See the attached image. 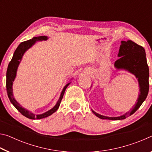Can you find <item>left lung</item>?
<instances>
[{
    "label": "left lung",
    "instance_id": "left-lung-1",
    "mask_svg": "<svg viewBox=\"0 0 152 152\" xmlns=\"http://www.w3.org/2000/svg\"><path fill=\"white\" fill-rule=\"evenodd\" d=\"M119 58L115 61L117 68H123L134 74L138 78L140 93L137 103L130 112L117 117L102 116L92 110V113L101 119L121 120L133 115L145 101L149 91V67L146 60L145 51L142 46L139 45L132 40L122 41L118 54Z\"/></svg>",
    "mask_w": 152,
    "mask_h": 152
}]
</instances>
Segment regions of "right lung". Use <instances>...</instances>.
Wrapping results in <instances>:
<instances>
[{
  "mask_svg": "<svg viewBox=\"0 0 152 152\" xmlns=\"http://www.w3.org/2000/svg\"><path fill=\"white\" fill-rule=\"evenodd\" d=\"M47 39L48 37H45V36H40V37H33L32 39H29V40L25 41V42L20 43L19 45V46L17 47V48L16 49V50L15 51L13 56H12L11 61H10L9 64L8 68H7V71L6 87H7V94H8L10 101L11 102V103L14 105V107L16 108V109L19 110V111L21 113L23 116L29 118V119H43V118L47 117L48 116H50V115H51V114H53V113H55L56 110L58 109L59 107H60V104L61 103V100H62L64 92H65L67 86L69 85V84H70L68 83V84H66V86L64 88L63 91L61 93L60 99H59V101H58L57 104H56V106L53 108H52L51 110H48V112L43 113V114H42V115H36L35 114H33V113L29 112V110H27L25 109H24V108H23L15 100L13 95H12V82L14 81L15 76H16L17 67L19 66L23 55V53L25 52V51L28 50V49L31 47V46L34 44L35 42H37V41H41V40H46Z\"/></svg>",
  "mask_w": 152,
  "mask_h": 152,
  "instance_id": "obj_1",
  "label": "right lung"
}]
</instances>
